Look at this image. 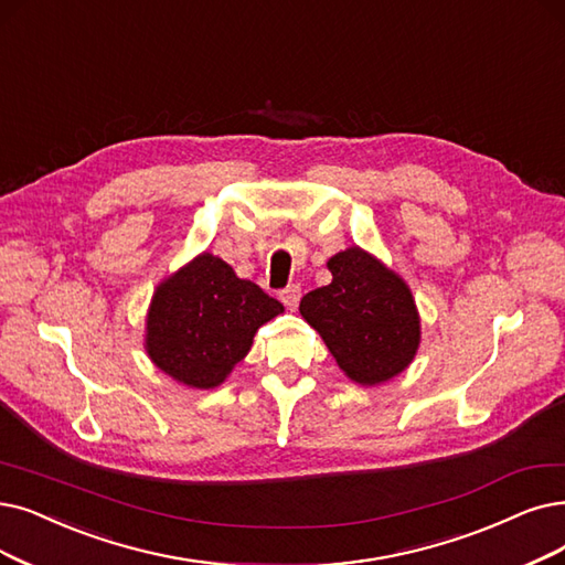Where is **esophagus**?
Returning a JSON list of instances; mask_svg holds the SVG:
<instances>
[{"label": "esophagus", "instance_id": "1", "mask_svg": "<svg viewBox=\"0 0 565 565\" xmlns=\"http://www.w3.org/2000/svg\"><path fill=\"white\" fill-rule=\"evenodd\" d=\"M299 299H301V287L299 285H287L282 291H280V301L289 308L295 310L299 306Z\"/></svg>", "mask_w": 565, "mask_h": 565}]
</instances>
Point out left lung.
<instances>
[{
	"mask_svg": "<svg viewBox=\"0 0 565 565\" xmlns=\"http://www.w3.org/2000/svg\"><path fill=\"white\" fill-rule=\"evenodd\" d=\"M331 282L301 299V318L322 335L338 369L375 387L413 364L422 320L413 291L396 270L359 245L335 253Z\"/></svg>",
	"mask_w": 565,
	"mask_h": 565,
	"instance_id": "1",
	"label": "left lung"
}]
</instances>
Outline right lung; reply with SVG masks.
<instances>
[{
	"label": "right lung",
	"mask_w": 565,
	"mask_h": 565,
	"mask_svg": "<svg viewBox=\"0 0 565 565\" xmlns=\"http://www.w3.org/2000/svg\"><path fill=\"white\" fill-rule=\"evenodd\" d=\"M282 310L227 262L201 253L154 287L143 348L180 385L215 390L250 352L257 329Z\"/></svg>",
	"instance_id": "obj_1"
}]
</instances>
